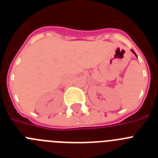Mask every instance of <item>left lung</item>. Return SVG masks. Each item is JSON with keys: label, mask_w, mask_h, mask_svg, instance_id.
<instances>
[{"label": "left lung", "mask_w": 158, "mask_h": 158, "mask_svg": "<svg viewBox=\"0 0 158 158\" xmlns=\"http://www.w3.org/2000/svg\"><path fill=\"white\" fill-rule=\"evenodd\" d=\"M131 51H132V52H133V53H134V54H135V55H136V54H135V51H133V50H131ZM136 56H137V55H136Z\"/></svg>", "instance_id": "1"}]
</instances>
